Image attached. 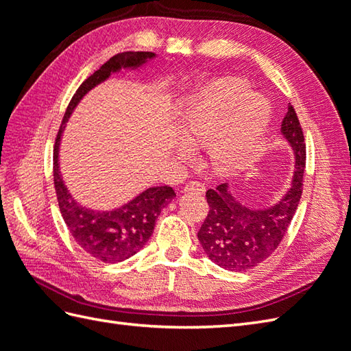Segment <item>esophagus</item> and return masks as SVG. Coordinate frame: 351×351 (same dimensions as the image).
I'll use <instances>...</instances> for the list:
<instances>
[{"label":"esophagus","instance_id":"1","mask_svg":"<svg viewBox=\"0 0 351 351\" xmlns=\"http://www.w3.org/2000/svg\"><path fill=\"white\" fill-rule=\"evenodd\" d=\"M183 192H186V193L195 192V193H197V195H204V193H205V186L202 184V183H199V182H190V183H187V184L184 186Z\"/></svg>","mask_w":351,"mask_h":351}]
</instances>
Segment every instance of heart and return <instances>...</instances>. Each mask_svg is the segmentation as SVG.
I'll list each match as a JSON object with an SVG mask.
<instances>
[{"instance_id":"obj_1","label":"heart","mask_w":351,"mask_h":351,"mask_svg":"<svg viewBox=\"0 0 351 351\" xmlns=\"http://www.w3.org/2000/svg\"><path fill=\"white\" fill-rule=\"evenodd\" d=\"M271 120L269 102L246 84L222 79L200 89L178 114L176 151L190 158L192 146H205L212 168L222 174L239 171L249 162Z\"/></svg>"}]
</instances>
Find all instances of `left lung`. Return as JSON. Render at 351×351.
<instances>
[{
	"label": "left lung",
	"instance_id": "obj_1",
	"mask_svg": "<svg viewBox=\"0 0 351 351\" xmlns=\"http://www.w3.org/2000/svg\"><path fill=\"white\" fill-rule=\"evenodd\" d=\"M281 134L294 152V174L285 195L269 208L254 209L231 195L228 183L209 189L208 217L197 239L208 258L228 271H247L258 267L278 247L299 206L303 192L306 145L299 119L289 105L281 124Z\"/></svg>",
	"mask_w": 351,
	"mask_h": 351
}]
</instances>
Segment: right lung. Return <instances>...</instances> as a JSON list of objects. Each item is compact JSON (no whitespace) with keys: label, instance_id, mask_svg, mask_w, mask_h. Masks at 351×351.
<instances>
[{"label":"right lung","instance_id":"right-lung-1","mask_svg":"<svg viewBox=\"0 0 351 351\" xmlns=\"http://www.w3.org/2000/svg\"><path fill=\"white\" fill-rule=\"evenodd\" d=\"M155 57L154 52L147 51L120 52L90 74L73 95L56 139L54 186L62 219L79 246L101 262H121L139 252L152 236L158 215L174 199L176 193L169 186H156L143 190L125 205L112 210H93L79 205L70 195L60 173L58 151L61 134L71 112L90 89L107 80L112 73L121 69H139Z\"/></svg>","mask_w":351,"mask_h":351}]
</instances>
